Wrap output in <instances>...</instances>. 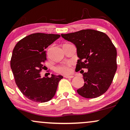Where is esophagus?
Listing matches in <instances>:
<instances>
[{
    "label": "esophagus",
    "instance_id": "1",
    "mask_svg": "<svg viewBox=\"0 0 130 130\" xmlns=\"http://www.w3.org/2000/svg\"><path fill=\"white\" fill-rule=\"evenodd\" d=\"M64 77L65 78H74V76L73 75H64Z\"/></svg>",
    "mask_w": 130,
    "mask_h": 130
}]
</instances>
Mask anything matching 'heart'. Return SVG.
I'll use <instances>...</instances> for the list:
<instances>
[{
	"instance_id": "b5f03b06",
	"label": "heart",
	"mask_w": 130,
	"mask_h": 130,
	"mask_svg": "<svg viewBox=\"0 0 130 130\" xmlns=\"http://www.w3.org/2000/svg\"><path fill=\"white\" fill-rule=\"evenodd\" d=\"M72 64L71 62H66L61 65L56 66L55 71L56 73L62 75H69L72 72Z\"/></svg>"
}]
</instances>
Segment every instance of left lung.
I'll return each mask as SVG.
<instances>
[{"mask_svg":"<svg viewBox=\"0 0 130 130\" xmlns=\"http://www.w3.org/2000/svg\"><path fill=\"white\" fill-rule=\"evenodd\" d=\"M61 36L77 47L79 58L77 71L88 70L87 72L80 71L85 84L77 90L78 94L87 99L104 94L112 83L117 70V50L109 38L105 33L91 29L61 34Z\"/></svg>","mask_w":130,"mask_h":130,"instance_id":"left-lung-1","label":"left lung"}]
</instances>
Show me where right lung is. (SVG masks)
<instances>
[{"instance_id": "add662e5", "label": "right lung", "mask_w": 130, "mask_h": 130, "mask_svg": "<svg viewBox=\"0 0 130 130\" xmlns=\"http://www.w3.org/2000/svg\"><path fill=\"white\" fill-rule=\"evenodd\" d=\"M60 37L59 35L36 33L20 40L13 50L11 68L21 92L35 102L44 103L54 97L61 75L41 77L47 59L45 48Z\"/></svg>"}]
</instances>
